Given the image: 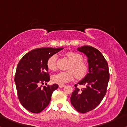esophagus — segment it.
I'll return each mask as SVG.
<instances>
[{"mask_svg":"<svg viewBox=\"0 0 127 127\" xmlns=\"http://www.w3.org/2000/svg\"><path fill=\"white\" fill-rule=\"evenodd\" d=\"M65 87V85H63V84H60L59 87L60 88H63V87Z\"/></svg>","mask_w":127,"mask_h":127,"instance_id":"obj_1","label":"esophagus"}]
</instances>
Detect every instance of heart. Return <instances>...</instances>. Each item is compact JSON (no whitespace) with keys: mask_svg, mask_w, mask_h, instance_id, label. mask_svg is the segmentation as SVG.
<instances>
[{"mask_svg":"<svg viewBox=\"0 0 127 127\" xmlns=\"http://www.w3.org/2000/svg\"><path fill=\"white\" fill-rule=\"evenodd\" d=\"M65 55L69 60L70 63L67 67V70H70L60 72L52 77V81L58 84H64L73 79L75 75L76 78L79 79L84 78L87 75L88 71V65L83 62V57L78 52L69 51L66 52ZM57 55L53 54L47 60L46 65L51 70H55L57 68ZM72 71H71V70ZM73 71L74 73L72 72ZM75 74H74V73Z\"/></svg>","mask_w":127,"mask_h":127,"instance_id":"heart-1","label":"heart"}]
</instances>
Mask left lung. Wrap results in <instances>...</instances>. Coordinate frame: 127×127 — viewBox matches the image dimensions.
I'll list each match as a JSON object with an SVG mask.
<instances>
[{
  "mask_svg": "<svg viewBox=\"0 0 127 127\" xmlns=\"http://www.w3.org/2000/svg\"><path fill=\"white\" fill-rule=\"evenodd\" d=\"M88 57L89 73L78 83L85 85L81 90L75 85V90L70 97L72 106L77 111L85 113L93 110L101 103L107 91L109 81L108 64L98 49L91 46L78 48Z\"/></svg>",
  "mask_w": 127,
  "mask_h": 127,
  "instance_id": "1",
  "label": "left lung"
}]
</instances>
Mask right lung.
<instances>
[{
	"label": "right lung",
	"mask_w": 127,
	"mask_h": 127,
	"mask_svg": "<svg viewBox=\"0 0 127 127\" xmlns=\"http://www.w3.org/2000/svg\"><path fill=\"white\" fill-rule=\"evenodd\" d=\"M63 48H39L30 51L23 57L17 65L15 82L17 95L22 106L29 111L38 113L48 106L52 93L59 88L55 84L52 86L38 85L50 80L47 60L52 55Z\"/></svg>",
	"instance_id": "right-lung-1"
}]
</instances>
